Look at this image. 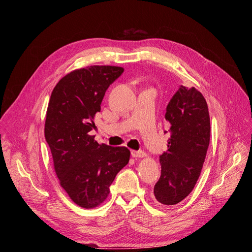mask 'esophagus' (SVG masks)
Segmentation results:
<instances>
[{"label":"esophagus","mask_w":252,"mask_h":252,"mask_svg":"<svg viewBox=\"0 0 252 252\" xmlns=\"http://www.w3.org/2000/svg\"><path fill=\"white\" fill-rule=\"evenodd\" d=\"M131 156L135 157V158H142V157H145L146 156V153H145L144 151H136V150H131Z\"/></svg>","instance_id":"1"}]
</instances>
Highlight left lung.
<instances>
[{"instance_id":"obj_1","label":"left lung","mask_w":252,"mask_h":252,"mask_svg":"<svg viewBox=\"0 0 252 252\" xmlns=\"http://www.w3.org/2000/svg\"><path fill=\"white\" fill-rule=\"evenodd\" d=\"M164 117L171 135L167 150L159 156L161 176L154 186L153 199L175 205L191 193L205 160L210 139L206 100L194 87L181 86L170 99Z\"/></svg>"}]
</instances>
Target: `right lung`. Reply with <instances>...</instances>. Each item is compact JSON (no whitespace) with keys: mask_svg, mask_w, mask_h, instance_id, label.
I'll use <instances>...</instances> for the list:
<instances>
[{"mask_svg":"<svg viewBox=\"0 0 252 252\" xmlns=\"http://www.w3.org/2000/svg\"><path fill=\"white\" fill-rule=\"evenodd\" d=\"M124 70L110 65L75 69L63 76L51 94L45 138L60 186L83 208L105 201L118 171L129 160L126 147L99 144L90 135L106 90Z\"/></svg>","mask_w":252,"mask_h":252,"instance_id":"1","label":"right lung"}]
</instances>
